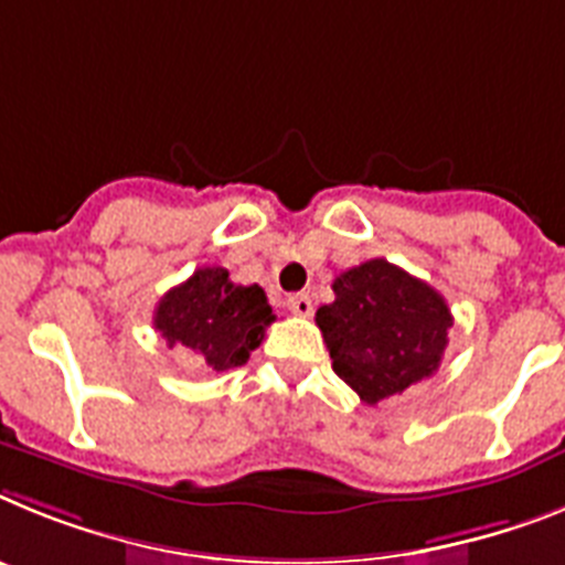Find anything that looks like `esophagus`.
Returning a JSON list of instances; mask_svg holds the SVG:
<instances>
[{
    "mask_svg": "<svg viewBox=\"0 0 565 565\" xmlns=\"http://www.w3.org/2000/svg\"><path fill=\"white\" fill-rule=\"evenodd\" d=\"M287 307L292 312H296V316H301V318H310L312 316V298L307 296V292H296V296H289L287 298Z\"/></svg>",
    "mask_w": 565,
    "mask_h": 565,
    "instance_id": "1",
    "label": "esophagus"
}]
</instances>
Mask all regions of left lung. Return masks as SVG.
Here are the masks:
<instances>
[{"label": "left lung", "instance_id": "8db88e82", "mask_svg": "<svg viewBox=\"0 0 565 565\" xmlns=\"http://www.w3.org/2000/svg\"><path fill=\"white\" fill-rule=\"evenodd\" d=\"M335 301L316 323L332 370L364 404L401 395L438 372L452 312L438 289L386 258L358 264L332 281Z\"/></svg>", "mask_w": 565, "mask_h": 565}]
</instances>
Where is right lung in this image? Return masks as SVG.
<instances>
[{
    "instance_id": "right-lung-1",
    "label": "right lung",
    "mask_w": 565,
    "mask_h": 565,
    "mask_svg": "<svg viewBox=\"0 0 565 565\" xmlns=\"http://www.w3.org/2000/svg\"><path fill=\"white\" fill-rule=\"evenodd\" d=\"M273 321L264 289L233 284L224 267L195 269L188 281L161 296L153 316L167 347L188 350L195 366L207 372L247 364Z\"/></svg>"
}]
</instances>
